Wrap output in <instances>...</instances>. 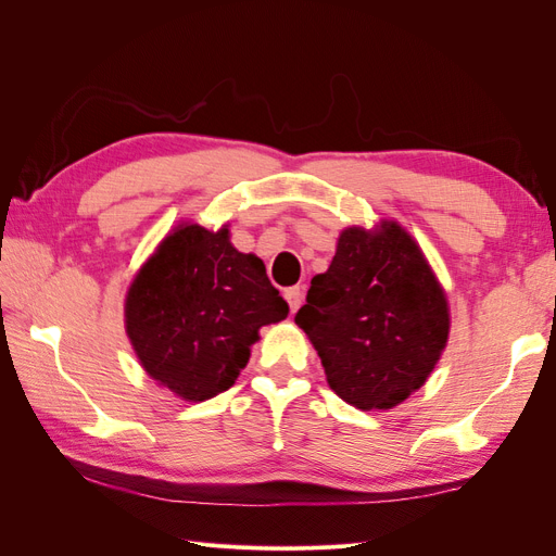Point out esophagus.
Returning <instances> with one entry per match:
<instances>
[{"instance_id":"1","label":"esophagus","mask_w":556,"mask_h":556,"mask_svg":"<svg viewBox=\"0 0 556 556\" xmlns=\"http://www.w3.org/2000/svg\"><path fill=\"white\" fill-rule=\"evenodd\" d=\"M285 299H288V304H290V311L294 313L299 306H301V301H304V288H290V290H285Z\"/></svg>"}]
</instances>
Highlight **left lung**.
<instances>
[{
  "instance_id": "1",
  "label": "left lung",
  "mask_w": 556,
  "mask_h": 556,
  "mask_svg": "<svg viewBox=\"0 0 556 556\" xmlns=\"http://www.w3.org/2000/svg\"><path fill=\"white\" fill-rule=\"evenodd\" d=\"M294 323L327 382L362 410L392 408L429 378L447 343V301L422 250L399 225L350 227Z\"/></svg>"
}]
</instances>
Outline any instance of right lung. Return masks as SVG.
<instances>
[{"instance_id": "right-lung-1", "label": "right lung", "mask_w": 556, "mask_h": 556, "mask_svg": "<svg viewBox=\"0 0 556 556\" xmlns=\"http://www.w3.org/2000/svg\"><path fill=\"white\" fill-rule=\"evenodd\" d=\"M290 306L264 262L229 243V231L185 225L134 278L125 319L150 378L188 401H206L239 378L260 327Z\"/></svg>"}]
</instances>
